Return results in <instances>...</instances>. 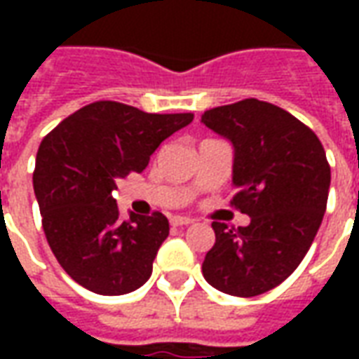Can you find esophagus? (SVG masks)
I'll return each instance as SVG.
<instances>
[{"label":"esophagus","instance_id":"1","mask_svg":"<svg viewBox=\"0 0 359 359\" xmlns=\"http://www.w3.org/2000/svg\"><path fill=\"white\" fill-rule=\"evenodd\" d=\"M194 221L190 217H184V215H175V217H171V225L172 226H188L192 225Z\"/></svg>","mask_w":359,"mask_h":359}]
</instances>
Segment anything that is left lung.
I'll list each match as a JSON object with an SVG mask.
<instances>
[{
    "label": "left lung",
    "mask_w": 359,
    "mask_h": 359,
    "mask_svg": "<svg viewBox=\"0 0 359 359\" xmlns=\"http://www.w3.org/2000/svg\"><path fill=\"white\" fill-rule=\"evenodd\" d=\"M202 123L234 146L231 205L246 226L213 221L202 273L231 296H259L290 277L323 221L331 167L316 133L288 111L248 97L208 109Z\"/></svg>",
    "instance_id": "obj_1"
}]
</instances>
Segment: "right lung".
Returning <instances> with one entry per match:
<instances>
[{
	"label": "right lung",
	"mask_w": 359,
	"mask_h": 359,
	"mask_svg": "<svg viewBox=\"0 0 359 359\" xmlns=\"http://www.w3.org/2000/svg\"><path fill=\"white\" fill-rule=\"evenodd\" d=\"M192 113H146L126 103L94 102L63 118L40 144L32 175L48 244L79 285L102 296L140 288L169 236L163 213L121 219L113 190Z\"/></svg>",
	"instance_id": "right-lung-1"
}]
</instances>
